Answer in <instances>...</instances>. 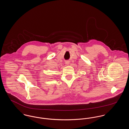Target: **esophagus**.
I'll list each match as a JSON object with an SVG mask.
<instances>
[{"instance_id":"1","label":"esophagus","mask_w":129,"mask_h":129,"mask_svg":"<svg viewBox=\"0 0 129 129\" xmlns=\"http://www.w3.org/2000/svg\"><path fill=\"white\" fill-rule=\"evenodd\" d=\"M69 63H70V62L69 61H66V62H65V64L67 65H68L69 64Z\"/></svg>"}]
</instances>
